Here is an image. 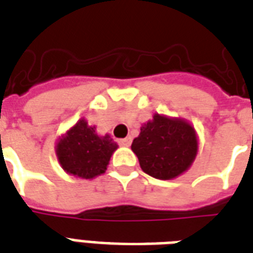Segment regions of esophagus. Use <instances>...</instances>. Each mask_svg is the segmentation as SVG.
Listing matches in <instances>:
<instances>
[{
	"mask_svg": "<svg viewBox=\"0 0 253 253\" xmlns=\"http://www.w3.org/2000/svg\"><path fill=\"white\" fill-rule=\"evenodd\" d=\"M132 143V139L130 137H125V139H121L119 140V144L120 145H124V147H129Z\"/></svg>",
	"mask_w": 253,
	"mask_h": 253,
	"instance_id": "obj_1",
	"label": "esophagus"
}]
</instances>
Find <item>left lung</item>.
Segmentation results:
<instances>
[{
    "label": "left lung",
    "instance_id": "8db88e82",
    "mask_svg": "<svg viewBox=\"0 0 253 253\" xmlns=\"http://www.w3.org/2000/svg\"><path fill=\"white\" fill-rule=\"evenodd\" d=\"M197 148L191 125L159 114L141 126L139 137L132 143L141 169L156 179H172L185 172L194 160Z\"/></svg>",
    "mask_w": 253,
    "mask_h": 253
}]
</instances>
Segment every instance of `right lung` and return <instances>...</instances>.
Listing matches in <instances>:
<instances>
[{
  "label": "right lung",
  "mask_w": 253,
  "mask_h": 253,
  "mask_svg": "<svg viewBox=\"0 0 253 253\" xmlns=\"http://www.w3.org/2000/svg\"><path fill=\"white\" fill-rule=\"evenodd\" d=\"M116 149L117 144L110 136L106 134L99 137L95 133V126H88L84 120H79L59 140L56 155L68 174L91 179L104 174Z\"/></svg>",
  "instance_id": "add662e5"
}]
</instances>
